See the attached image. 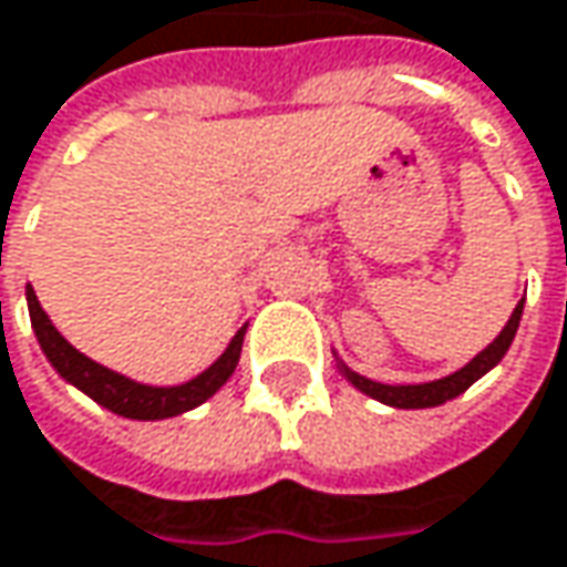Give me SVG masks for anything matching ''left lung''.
I'll return each mask as SVG.
<instances>
[{"label": "left lung", "mask_w": 567, "mask_h": 567, "mask_svg": "<svg viewBox=\"0 0 567 567\" xmlns=\"http://www.w3.org/2000/svg\"><path fill=\"white\" fill-rule=\"evenodd\" d=\"M523 303H526V297L516 303V310H513L509 322L503 326V332L483 352H476L454 375H444V379H434V382H421V385H382V382H372V379L352 372L339 355H336V365H339V372H342V379L349 385H355L362 394H369V398H375V401H382L389 408H437V404H444V401L463 394L476 379H483L489 369H496L503 362V355L509 352V346L516 339V329H519V319H523Z\"/></svg>", "instance_id": "1"}]
</instances>
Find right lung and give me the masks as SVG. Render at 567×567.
<instances>
[{
	"label": "right lung",
	"instance_id": "obj_1",
	"mask_svg": "<svg viewBox=\"0 0 567 567\" xmlns=\"http://www.w3.org/2000/svg\"><path fill=\"white\" fill-rule=\"evenodd\" d=\"M25 300H29V317H32L38 346H41L44 359L54 365V372L68 385H74L78 391H84L87 398H94L101 408L120 414V417H130V421H163V417H176V414H185V411L198 408L202 401H208L215 391L235 375L238 359H241L245 329H248V326H241L235 332V339L228 342V349L202 375H195V379H188L182 385H143V382H133V379L106 369L101 362L87 359L84 352H78L54 329V322L48 319V313L41 310L32 284L25 287Z\"/></svg>",
	"mask_w": 567,
	"mask_h": 567
}]
</instances>
